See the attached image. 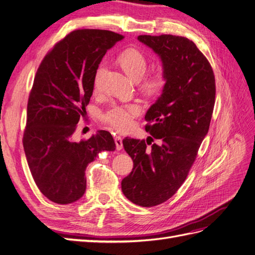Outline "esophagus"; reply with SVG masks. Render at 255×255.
I'll use <instances>...</instances> for the list:
<instances>
[{
	"instance_id": "34e87169",
	"label": "esophagus",
	"mask_w": 255,
	"mask_h": 255,
	"mask_svg": "<svg viewBox=\"0 0 255 255\" xmlns=\"http://www.w3.org/2000/svg\"><path fill=\"white\" fill-rule=\"evenodd\" d=\"M115 143H116V149L118 151H120L123 146V142H122V138L120 136H116L115 137Z\"/></svg>"
}]
</instances>
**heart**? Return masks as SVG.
I'll return each mask as SVG.
<instances>
[{"mask_svg": "<svg viewBox=\"0 0 255 255\" xmlns=\"http://www.w3.org/2000/svg\"><path fill=\"white\" fill-rule=\"evenodd\" d=\"M119 63L123 70L134 81L142 79L146 69L148 59L139 51L130 49L123 52L119 57ZM106 70V64H100L94 75V87L98 90L101 86V81ZM167 82L166 75L163 71H157L150 74L143 80L142 87L149 94H158L165 87ZM140 113V106L137 103H125L112 106L102 115V121L107 127L117 132H128L134 126V118Z\"/></svg>", "mask_w": 255, "mask_h": 255, "instance_id": "1", "label": "heart"}]
</instances>
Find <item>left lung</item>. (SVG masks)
<instances>
[{"instance_id": "obj_1", "label": "left lung", "mask_w": 255, "mask_h": 255, "mask_svg": "<svg viewBox=\"0 0 255 255\" xmlns=\"http://www.w3.org/2000/svg\"><path fill=\"white\" fill-rule=\"evenodd\" d=\"M138 40L160 57L167 82L144 116L146 142L123 139L134 166L121 189L130 202L151 207L170 199L186 180L210 128L216 84L211 64L187 38L140 35Z\"/></svg>"}]
</instances>
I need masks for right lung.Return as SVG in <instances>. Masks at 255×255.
Returning <instances> with one entry per match:
<instances>
[{
    "instance_id": "add662e5",
    "label": "right lung",
    "mask_w": 255,
    "mask_h": 255,
    "mask_svg": "<svg viewBox=\"0 0 255 255\" xmlns=\"http://www.w3.org/2000/svg\"><path fill=\"white\" fill-rule=\"evenodd\" d=\"M122 39L111 30H73L48 52L36 72L23 148L37 187L54 203L82 198L88 164L99 153L115 150L107 130L80 142L72 136L92 96L97 67L106 51Z\"/></svg>"
}]
</instances>
